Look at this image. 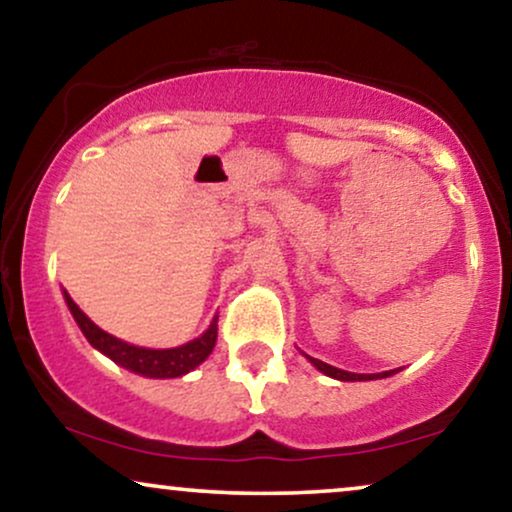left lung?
Instances as JSON below:
<instances>
[{"label":"left lung","mask_w":512,"mask_h":512,"mask_svg":"<svg viewBox=\"0 0 512 512\" xmlns=\"http://www.w3.org/2000/svg\"><path fill=\"white\" fill-rule=\"evenodd\" d=\"M310 362H313V367H317L322 371V374H327L331 378H336V381H374V378H386V376H393V371H383V374H353V371H343V369H336L331 367V364L322 362V360H315V357L305 355Z\"/></svg>","instance_id":"1"}]
</instances>
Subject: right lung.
I'll use <instances>...</instances> for the list:
<instances>
[{
    "label": "right lung",
    "mask_w": 512,
    "mask_h": 512,
    "mask_svg": "<svg viewBox=\"0 0 512 512\" xmlns=\"http://www.w3.org/2000/svg\"><path fill=\"white\" fill-rule=\"evenodd\" d=\"M65 303H68L70 313L79 324V329H82L86 341L94 345L96 350H101L103 355H108L112 362H117L119 367L148 378H176V376L188 374V371L195 369L197 364L207 360L216 345L218 317H214V322L209 324V329L199 338H195V341L178 345V348L150 350V348H138V345H131L126 341H119V338L110 336L108 331L96 327V324L91 322L82 310H79V305L72 301L68 291H65Z\"/></svg>",
    "instance_id": "1"
}]
</instances>
